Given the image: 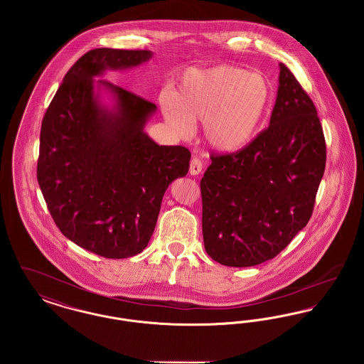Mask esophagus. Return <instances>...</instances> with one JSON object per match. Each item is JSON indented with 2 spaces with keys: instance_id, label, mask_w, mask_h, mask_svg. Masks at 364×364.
<instances>
[{
  "instance_id": "34e87169",
  "label": "esophagus",
  "mask_w": 364,
  "mask_h": 364,
  "mask_svg": "<svg viewBox=\"0 0 364 364\" xmlns=\"http://www.w3.org/2000/svg\"><path fill=\"white\" fill-rule=\"evenodd\" d=\"M203 169V162L199 159V158H192L190 164V173L192 176H196V174L200 173Z\"/></svg>"
}]
</instances>
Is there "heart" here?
<instances>
[{"instance_id":"b5f03b06","label":"heart","mask_w":364,"mask_h":364,"mask_svg":"<svg viewBox=\"0 0 364 364\" xmlns=\"http://www.w3.org/2000/svg\"><path fill=\"white\" fill-rule=\"evenodd\" d=\"M159 104L176 134L187 135L191 122H203L205 136L218 151L236 153L255 138L270 104L266 79L255 72L217 65L187 70Z\"/></svg>"}]
</instances>
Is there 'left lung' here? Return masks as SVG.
<instances>
[{
	"label": "left lung",
	"mask_w": 364,
	"mask_h": 364,
	"mask_svg": "<svg viewBox=\"0 0 364 364\" xmlns=\"http://www.w3.org/2000/svg\"><path fill=\"white\" fill-rule=\"evenodd\" d=\"M210 158L200 180L206 252L233 267L277 257L310 221L326 165L315 105L287 65L270 125L240 151Z\"/></svg>",
	"instance_id": "obj_1"
}]
</instances>
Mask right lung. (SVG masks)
<instances>
[{"mask_svg": "<svg viewBox=\"0 0 364 364\" xmlns=\"http://www.w3.org/2000/svg\"><path fill=\"white\" fill-rule=\"evenodd\" d=\"M149 50L92 49L67 72L41 127L36 178L61 233L90 252L122 259L141 252L164 193L190 168L184 146H159L143 132L156 105L101 80L117 112L100 106L94 76L136 67Z\"/></svg>", "mask_w": 364, "mask_h": 364, "instance_id": "add662e5", "label": "right lung"}]
</instances>
